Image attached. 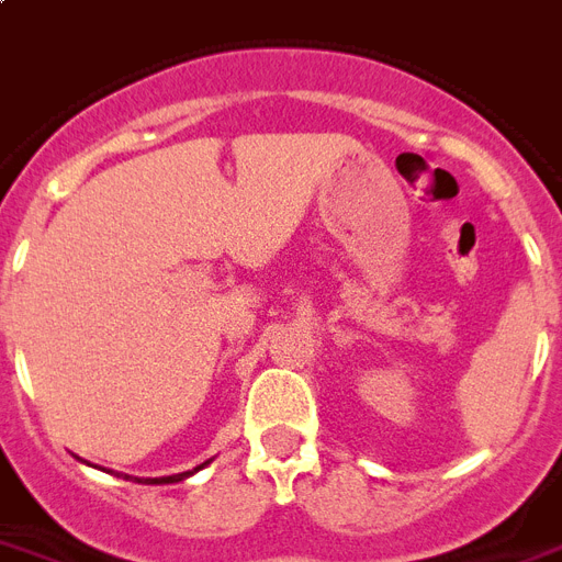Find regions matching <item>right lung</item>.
<instances>
[{"mask_svg": "<svg viewBox=\"0 0 562 562\" xmlns=\"http://www.w3.org/2000/svg\"><path fill=\"white\" fill-rule=\"evenodd\" d=\"M202 465H205V463H202ZM188 474H191V471H186V474H171V477H145V480H139V477H136V480H139V483H148V485H154V483H177V480H182V477H188ZM125 480H131L128 477V474H125Z\"/></svg>", "mask_w": 562, "mask_h": 562, "instance_id": "1", "label": "right lung"}]
</instances>
